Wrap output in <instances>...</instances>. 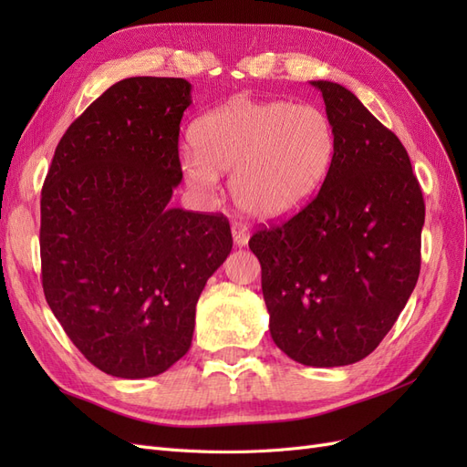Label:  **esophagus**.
Here are the masks:
<instances>
[{"mask_svg": "<svg viewBox=\"0 0 467 467\" xmlns=\"http://www.w3.org/2000/svg\"><path fill=\"white\" fill-rule=\"evenodd\" d=\"M232 235H234V244L237 247H245L249 244V232L244 228V225L234 223L232 225Z\"/></svg>", "mask_w": 467, "mask_h": 467, "instance_id": "obj_1", "label": "esophagus"}]
</instances>
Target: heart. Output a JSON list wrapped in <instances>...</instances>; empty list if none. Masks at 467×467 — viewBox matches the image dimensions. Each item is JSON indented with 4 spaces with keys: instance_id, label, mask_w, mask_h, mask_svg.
<instances>
[{
    "instance_id": "heart-1",
    "label": "heart",
    "mask_w": 467,
    "mask_h": 467,
    "mask_svg": "<svg viewBox=\"0 0 467 467\" xmlns=\"http://www.w3.org/2000/svg\"><path fill=\"white\" fill-rule=\"evenodd\" d=\"M335 129L314 105L234 97L192 129L181 160L187 185L214 194L232 173V196L249 218L275 222L300 212L321 189L335 155Z\"/></svg>"
}]
</instances>
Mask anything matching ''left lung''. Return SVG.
<instances>
[{
	"label": "left lung",
	"mask_w": 467,
	"mask_h": 467,
	"mask_svg": "<svg viewBox=\"0 0 467 467\" xmlns=\"http://www.w3.org/2000/svg\"><path fill=\"white\" fill-rule=\"evenodd\" d=\"M335 129L316 199L249 239L273 341L306 366L368 357L398 321L420 271L425 201L400 138L355 93L309 81Z\"/></svg>",
	"instance_id": "1"
}]
</instances>
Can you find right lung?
<instances>
[{
	"instance_id": "add662e5",
	"label": "right lung",
	"mask_w": 467,
	"mask_h": 467,
	"mask_svg": "<svg viewBox=\"0 0 467 467\" xmlns=\"http://www.w3.org/2000/svg\"><path fill=\"white\" fill-rule=\"evenodd\" d=\"M182 78H129L76 119L40 196L42 288L83 357L151 378L187 355L196 302L232 251L223 214L169 208L182 179Z\"/></svg>"
}]
</instances>
